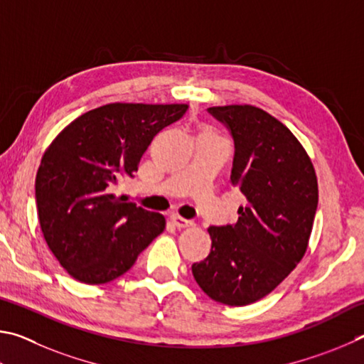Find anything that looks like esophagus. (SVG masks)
<instances>
[{
	"instance_id": "1",
	"label": "esophagus",
	"mask_w": 364,
	"mask_h": 364,
	"mask_svg": "<svg viewBox=\"0 0 364 364\" xmlns=\"http://www.w3.org/2000/svg\"><path fill=\"white\" fill-rule=\"evenodd\" d=\"M171 220H172V224H174L177 228H188V227H193L195 225L192 220L183 219V218H181V215H177V214H172L171 215Z\"/></svg>"
}]
</instances>
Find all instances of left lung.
<instances>
[{"label":"left lung","instance_id":"8db88e82","mask_svg":"<svg viewBox=\"0 0 364 364\" xmlns=\"http://www.w3.org/2000/svg\"><path fill=\"white\" fill-rule=\"evenodd\" d=\"M232 132L230 182L245 196L235 225L209 227L211 252L192 273L215 302L243 307L277 288L309 247L318 181L302 144L254 105L208 108Z\"/></svg>","mask_w":364,"mask_h":364}]
</instances>
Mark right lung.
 I'll return each mask as SVG.
<instances>
[{"mask_svg":"<svg viewBox=\"0 0 364 364\" xmlns=\"http://www.w3.org/2000/svg\"><path fill=\"white\" fill-rule=\"evenodd\" d=\"M187 104L114 102L82 113L44 151L35 196L43 237L70 277L104 284L126 273L166 219L112 193L134 177L153 137Z\"/></svg>","mask_w":364,"mask_h":364,"instance_id":"obj_1","label":"right lung"}]
</instances>
